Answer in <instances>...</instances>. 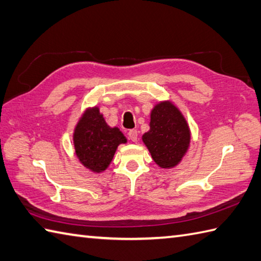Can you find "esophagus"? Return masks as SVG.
<instances>
[{"label":"esophagus","instance_id":"obj_1","mask_svg":"<svg viewBox=\"0 0 261 261\" xmlns=\"http://www.w3.org/2000/svg\"><path fill=\"white\" fill-rule=\"evenodd\" d=\"M128 137H129V140L132 142H136L137 141V130L136 129H130L128 132Z\"/></svg>","mask_w":261,"mask_h":261}]
</instances>
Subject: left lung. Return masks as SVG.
I'll return each mask as SVG.
<instances>
[{
    "instance_id": "1",
    "label": "left lung",
    "mask_w": 261,
    "mask_h": 261,
    "mask_svg": "<svg viewBox=\"0 0 261 261\" xmlns=\"http://www.w3.org/2000/svg\"><path fill=\"white\" fill-rule=\"evenodd\" d=\"M142 140L159 167L171 169L188 150L190 129L181 111L171 101H162L152 109L150 130Z\"/></svg>"
}]
</instances>
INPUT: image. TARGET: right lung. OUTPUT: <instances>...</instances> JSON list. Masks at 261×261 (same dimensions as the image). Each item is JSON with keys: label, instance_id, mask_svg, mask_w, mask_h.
I'll return each instance as SVG.
<instances>
[{"label": "right lung", "instance_id": "1", "mask_svg": "<svg viewBox=\"0 0 261 261\" xmlns=\"http://www.w3.org/2000/svg\"><path fill=\"white\" fill-rule=\"evenodd\" d=\"M127 140L117 127H109L98 107L89 108L77 121L73 134L75 154L90 171H105L119 144Z\"/></svg>", "mask_w": 261, "mask_h": 261}]
</instances>
